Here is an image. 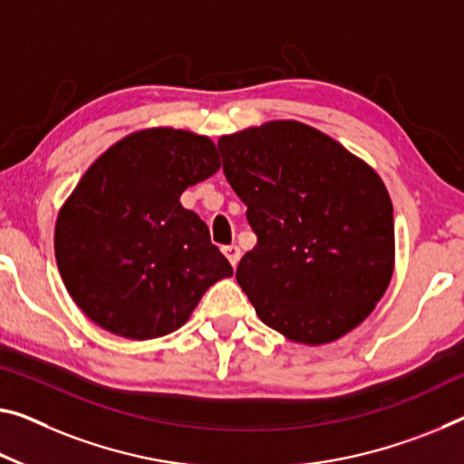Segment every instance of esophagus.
Here are the masks:
<instances>
[{
  "label": "esophagus",
  "instance_id": "34e87169",
  "mask_svg": "<svg viewBox=\"0 0 464 464\" xmlns=\"http://www.w3.org/2000/svg\"><path fill=\"white\" fill-rule=\"evenodd\" d=\"M224 255L227 256V261L232 263V267H237L238 261H240V246L227 245V246H224Z\"/></svg>",
  "mask_w": 464,
  "mask_h": 464
}]
</instances>
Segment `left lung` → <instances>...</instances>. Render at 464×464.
I'll return each instance as SVG.
<instances>
[{"mask_svg": "<svg viewBox=\"0 0 464 464\" xmlns=\"http://www.w3.org/2000/svg\"><path fill=\"white\" fill-rule=\"evenodd\" d=\"M256 234L237 280L266 325L327 344L365 322L394 274L386 184L338 140L274 120L218 140Z\"/></svg>", "mask_w": 464, "mask_h": 464, "instance_id": "1", "label": "left lung"}]
</instances>
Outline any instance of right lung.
<instances>
[{
	"mask_svg": "<svg viewBox=\"0 0 464 464\" xmlns=\"http://www.w3.org/2000/svg\"><path fill=\"white\" fill-rule=\"evenodd\" d=\"M218 169L213 140L176 128L128 134L92 161L53 240L66 290L91 322L130 340L166 336L232 276L208 226L180 203Z\"/></svg>",
	"mask_w": 464,
	"mask_h": 464,
	"instance_id": "obj_1",
	"label": "right lung"
}]
</instances>
